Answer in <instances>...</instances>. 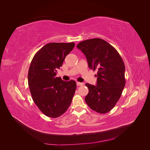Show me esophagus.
Listing matches in <instances>:
<instances>
[{"label": "esophagus", "mask_w": 150, "mask_h": 150, "mask_svg": "<svg viewBox=\"0 0 150 150\" xmlns=\"http://www.w3.org/2000/svg\"><path fill=\"white\" fill-rule=\"evenodd\" d=\"M77 86H82V85H83L84 84L83 83H79V82H77Z\"/></svg>", "instance_id": "esophagus-1"}]
</instances>
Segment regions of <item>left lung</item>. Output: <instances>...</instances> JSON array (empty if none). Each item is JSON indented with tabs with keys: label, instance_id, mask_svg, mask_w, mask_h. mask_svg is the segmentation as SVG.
Wrapping results in <instances>:
<instances>
[{
	"label": "left lung",
	"instance_id": "left-lung-1",
	"mask_svg": "<svg viewBox=\"0 0 150 150\" xmlns=\"http://www.w3.org/2000/svg\"><path fill=\"white\" fill-rule=\"evenodd\" d=\"M77 47L85 55L88 66L97 70L96 86L86 83L89 93L85 101L94 111H110L120 99L126 81L125 66L116 49L105 40L94 38L79 42Z\"/></svg>",
	"mask_w": 150,
	"mask_h": 150
}]
</instances>
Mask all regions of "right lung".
Returning <instances> with one entry per match:
<instances>
[{
	"label": "right lung",
	"instance_id": "add662e5",
	"mask_svg": "<svg viewBox=\"0 0 150 150\" xmlns=\"http://www.w3.org/2000/svg\"><path fill=\"white\" fill-rule=\"evenodd\" d=\"M74 42H52L36 52L28 72V84L34 103L43 114L55 118L67 111L76 89L74 80L62 81L56 77Z\"/></svg>",
	"mask_w": 150,
	"mask_h": 150
}]
</instances>
